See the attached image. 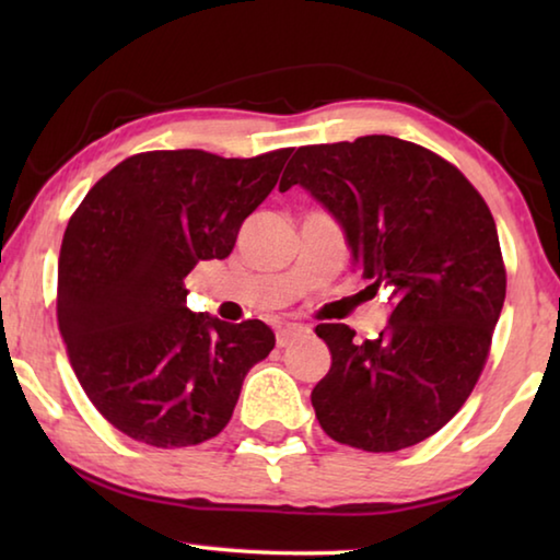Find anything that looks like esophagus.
I'll use <instances>...</instances> for the list:
<instances>
[{"mask_svg": "<svg viewBox=\"0 0 560 560\" xmlns=\"http://www.w3.org/2000/svg\"><path fill=\"white\" fill-rule=\"evenodd\" d=\"M303 336H308V328L301 326V324H287V326H279V328H277V343H279L281 348L291 346L293 340H299V338H303Z\"/></svg>", "mask_w": 560, "mask_h": 560, "instance_id": "1", "label": "esophagus"}]
</instances>
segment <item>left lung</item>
<instances>
[{"label": "left lung", "instance_id": "obj_1", "mask_svg": "<svg viewBox=\"0 0 560 560\" xmlns=\"http://www.w3.org/2000/svg\"><path fill=\"white\" fill-rule=\"evenodd\" d=\"M346 234L373 287L393 289L377 338L320 324L330 371L314 393L340 444L397 452L442 430L477 385L504 306L506 271L487 202L457 167L393 136L306 145L283 170Z\"/></svg>", "mask_w": 560, "mask_h": 560}]
</instances>
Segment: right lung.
Returning a JSON list of instances; mask_svg holds the SVG:
<instances>
[{"mask_svg": "<svg viewBox=\"0 0 560 560\" xmlns=\"http://www.w3.org/2000/svg\"><path fill=\"white\" fill-rule=\"evenodd\" d=\"M291 148L257 158L153 150L110 170L63 232L56 316L73 373L113 428L150 447L220 434L246 373L271 353L261 320L187 308L197 261L226 259Z\"/></svg>", "mask_w": 560, "mask_h": 560, "instance_id": "1", "label": "right lung"}]
</instances>
